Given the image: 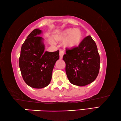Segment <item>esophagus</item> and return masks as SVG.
<instances>
[{
    "label": "esophagus",
    "instance_id": "esophagus-1",
    "mask_svg": "<svg viewBox=\"0 0 121 121\" xmlns=\"http://www.w3.org/2000/svg\"><path fill=\"white\" fill-rule=\"evenodd\" d=\"M63 55H64V52H63V50H60L59 51V58H60V59L63 58Z\"/></svg>",
    "mask_w": 121,
    "mask_h": 121
}]
</instances>
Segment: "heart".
Segmentation results:
<instances>
[{
	"label": "heart",
	"mask_w": 121,
	"mask_h": 121,
	"mask_svg": "<svg viewBox=\"0 0 121 121\" xmlns=\"http://www.w3.org/2000/svg\"><path fill=\"white\" fill-rule=\"evenodd\" d=\"M55 39L60 41L65 40V46L69 48H73L77 47L81 43L82 33L78 29H67L57 35Z\"/></svg>",
	"instance_id": "obj_1"
}]
</instances>
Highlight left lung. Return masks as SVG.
Returning <instances> with one entry per match:
<instances>
[{
  "label": "left lung",
  "instance_id": "1",
  "mask_svg": "<svg viewBox=\"0 0 121 121\" xmlns=\"http://www.w3.org/2000/svg\"><path fill=\"white\" fill-rule=\"evenodd\" d=\"M63 59L66 64L67 78L74 85H87L94 82L98 75L100 56L90 35L84 38L78 47L66 49Z\"/></svg>",
  "mask_w": 121,
  "mask_h": 121
}]
</instances>
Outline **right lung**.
I'll return each mask as SVG.
<instances>
[{"label": "right lung", "instance_id": "add662e5", "mask_svg": "<svg viewBox=\"0 0 121 121\" xmlns=\"http://www.w3.org/2000/svg\"><path fill=\"white\" fill-rule=\"evenodd\" d=\"M42 31L33 30L23 43L19 66L25 83L33 88L46 87L52 80V69L59 58V50L44 52L43 39L38 36Z\"/></svg>", "mask_w": 121, "mask_h": 121}]
</instances>
